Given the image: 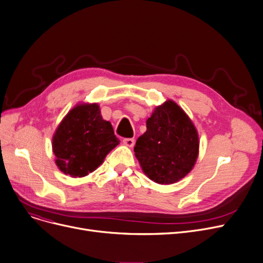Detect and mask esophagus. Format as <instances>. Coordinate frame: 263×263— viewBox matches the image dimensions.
Here are the masks:
<instances>
[{
	"label": "esophagus",
	"instance_id": "esophagus-1",
	"mask_svg": "<svg viewBox=\"0 0 263 263\" xmlns=\"http://www.w3.org/2000/svg\"><path fill=\"white\" fill-rule=\"evenodd\" d=\"M123 143L127 145V146H129V147H133L135 141H134V139H124Z\"/></svg>",
	"mask_w": 263,
	"mask_h": 263
}]
</instances>
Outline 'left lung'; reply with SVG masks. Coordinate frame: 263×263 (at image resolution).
<instances>
[{"label":"left lung","mask_w":263,"mask_h":263,"mask_svg":"<svg viewBox=\"0 0 263 263\" xmlns=\"http://www.w3.org/2000/svg\"><path fill=\"white\" fill-rule=\"evenodd\" d=\"M146 132L134 146L143 172L160 185L184 178L199 155V135L187 114L167 100L146 121Z\"/></svg>","instance_id":"8db88e82"}]
</instances>
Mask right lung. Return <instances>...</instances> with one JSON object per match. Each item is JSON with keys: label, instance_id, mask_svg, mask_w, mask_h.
<instances>
[{"label": "right lung", "instance_id": "add662e5", "mask_svg": "<svg viewBox=\"0 0 263 263\" xmlns=\"http://www.w3.org/2000/svg\"><path fill=\"white\" fill-rule=\"evenodd\" d=\"M119 142L97 103L78 104L67 112L52 136L55 164L66 175L84 177L97 170Z\"/></svg>", "mask_w": 263, "mask_h": 263}]
</instances>
